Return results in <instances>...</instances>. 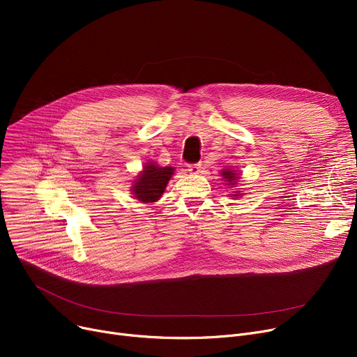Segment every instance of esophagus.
<instances>
[{"label": "esophagus", "mask_w": 357, "mask_h": 357, "mask_svg": "<svg viewBox=\"0 0 357 357\" xmlns=\"http://www.w3.org/2000/svg\"><path fill=\"white\" fill-rule=\"evenodd\" d=\"M188 171L191 174H199L201 172V165L199 163H192L188 166Z\"/></svg>", "instance_id": "34e87169"}]
</instances>
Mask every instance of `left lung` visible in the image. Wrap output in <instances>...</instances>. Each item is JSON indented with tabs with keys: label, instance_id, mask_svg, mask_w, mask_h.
<instances>
[{
	"label": "left lung",
	"instance_id": "left-lung-1",
	"mask_svg": "<svg viewBox=\"0 0 357 357\" xmlns=\"http://www.w3.org/2000/svg\"><path fill=\"white\" fill-rule=\"evenodd\" d=\"M221 175H222L224 178H226V181H229V185H234L236 181L238 179L237 174H234V171H231V169H226V171H222ZM234 197H238V195L236 194Z\"/></svg>",
	"mask_w": 357,
	"mask_h": 357
}]
</instances>
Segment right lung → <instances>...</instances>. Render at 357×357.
<instances>
[{"instance_id": "1", "label": "right lung", "mask_w": 357, "mask_h": 357, "mask_svg": "<svg viewBox=\"0 0 357 357\" xmlns=\"http://www.w3.org/2000/svg\"><path fill=\"white\" fill-rule=\"evenodd\" d=\"M174 174V169L165 166H156L153 163H147L144 171L139 175V179L135 181L133 194L137 199L143 202H153L160 198L165 192L166 185Z\"/></svg>"}]
</instances>
